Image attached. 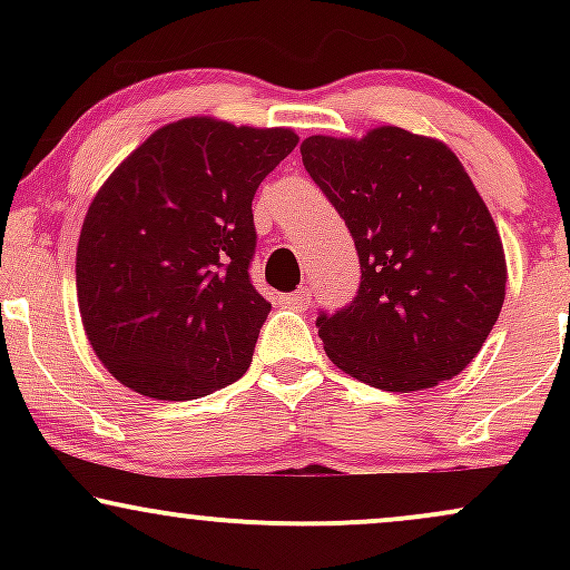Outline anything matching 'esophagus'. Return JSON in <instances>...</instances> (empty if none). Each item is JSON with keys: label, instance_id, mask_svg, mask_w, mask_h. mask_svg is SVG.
<instances>
[{"label": "esophagus", "instance_id": "1", "mask_svg": "<svg viewBox=\"0 0 570 570\" xmlns=\"http://www.w3.org/2000/svg\"><path fill=\"white\" fill-rule=\"evenodd\" d=\"M311 299H313L311 289H305V286H299L297 292H292V294H284V297H281V303H284V305H289V307H297V311H305V307L311 305Z\"/></svg>", "mask_w": 570, "mask_h": 570}]
</instances>
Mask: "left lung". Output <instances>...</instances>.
Returning <instances> with one entry per match:
<instances>
[{
	"label": "left lung",
	"mask_w": 570,
	"mask_h": 570,
	"mask_svg": "<svg viewBox=\"0 0 570 570\" xmlns=\"http://www.w3.org/2000/svg\"><path fill=\"white\" fill-rule=\"evenodd\" d=\"M299 153L362 265L356 297L316 318L326 356L402 394L466 370L499 322L507 259L455 153L396 126L364 139L307 136Z\"/></svg>",
	"instance_id": "1"
}]
</instances>
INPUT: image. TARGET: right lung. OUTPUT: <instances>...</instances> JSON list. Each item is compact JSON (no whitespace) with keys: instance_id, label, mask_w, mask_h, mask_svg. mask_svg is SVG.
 <instances>
[{"instance_id":"1","label":"right lung","mask_w":570,"mask_h":570,"mask_svg":"<svg viewBox=\"0 0 570 570\" xmlns=\"http://www.w3.org/2000/svg\"><path fill=\"white\" fill-rule=\"evenodd\" d=\"M289 128L187 117L155 130L98 189L77 244L82 326L136 394L208 396L248 370L271 303L248 278L259 181Z\"/></svg>"}]
</instances>
